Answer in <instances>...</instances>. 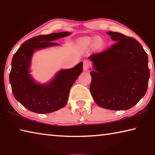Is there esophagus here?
<instances>
[{"mask_svg": "<svg viewBox=\"0 0 155 155\" xmlns=\"http://www.w3.org/2000/svg\"><path fill=\"white\" fill-rule=\"evenodd\" d=\"M90 61H88L87 60H85L83 61V70L84 71H87L89 69V67H90Z\"/></svg>", "mask_w": 155, "mask_h": 155, "instance_id": "1", "label": "esophagus"}]
</instances>
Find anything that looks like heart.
<instances>
[{
  "label": "heart",
  "instance_id": "b5f03b06",
  "mask_svg": "<svg viewBox=\"0 0 155 155\" xmlns=\"http://www.w3.org/2000/svg\"><path fill=\"white\" fill-rule=\"evenodd\" d=\"M94 41H95L96 44H99L101 43V40L100 38H96L95 40H94Z\"/></svg>",
  "mask_w": 155,
  "mask_h": 155
}]
</instances>
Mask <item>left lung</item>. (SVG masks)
Returning a JSON list of instances; mask_svg holds the SVG:
<instances>
[{"label": "left lung", "instance_id": "left-lung-1", "mask_svg": "<svg viewBox=\"0 0 155 155\" xmlns=\"http://www.w3.org/2000/svg\"><path fill=\"white\" fill-rule=\"evenodd\" d=\"M107 33L116 43L88 57L92 63L90 92L102 108L127 110L146 93L150 78L148 55L135 39L117 32Z\"/></svg>", "mask_w": 155, "mask_h": 155}]
</instances>
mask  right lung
Masks as SVG:
<instances>
[{
    "mask_svg": "<svg viewBox=\"0 0 155 155\" xmlns=\"http://www.w3.org/2000/svg\"><path fill=\"white\" fill-rule=\"evenodd\" d=\"M71 32L41 35L25 41L14 54L12 61L9 82L15 98L29 111L48 114L66 104L70 88L83 71V62L70 69H61L45 83H40L31 75V60L34 52L59 46L58 39L70 35Z\"/></svg>",
    "mask_w": 155,
    "mask_h": 155,
    "instance_id": "obj_1",
    "label": "right lung"
}]
</instances>
